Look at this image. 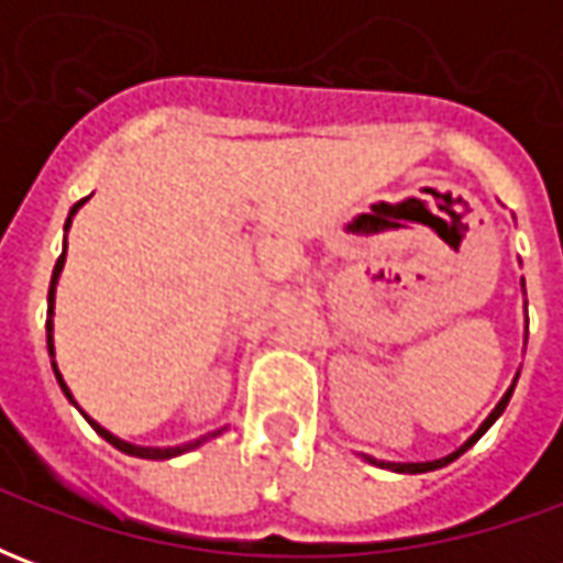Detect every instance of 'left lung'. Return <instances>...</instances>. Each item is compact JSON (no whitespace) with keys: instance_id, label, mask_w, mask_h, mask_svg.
Masks as SVG:
<instances>
[{"instance_id":"1","label":"left lung","mask_w":563,"mask_h":563,"mask_svg":"<svg viewBox=\"0 0 563 563\" xmlns=\"http://www.w3.org/2000/svg\"><path fill=\"white\" fill-rule=\"evenodd\" d=\"M521 286H525V280H521ZM516 379H519V377H516ZM512 389H516V383H512V386H509V389H507V395H504V398L497 401V407H495V410H492V413H488V419H485V422L479 424V428H476V434L467 437V443L455 449V452H449L446 459H437V461H404V464H401V461H374V459H367V461H371V464H379V467H389V471H395V473H428V471H437V467H446L449 461H455V459H459V455H464V452H467V449H471L473 443H476V440H479V437H483L485 431H488V428H492V424L497 422V416L507 410L509 398H512Z\"/></svg>"}]
</instances>
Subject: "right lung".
<instances>
[{
  "instance_id": "right-lung-1",
  "label": "right lung",
  "mask_w": 563,
  "mask_h": 563,
  "mask_svg": "<svg viewBox=\"0 0 563 563\" xmlns=\"http://www.w3.org/2000/svg\"><path fill=\"white\" fill-rule=\"evenodd\" d=\"M87 198H90V196H87ZM87 198H80L78 205L68 210L66 232H68V225H71V217L78 213V208H80V205H84V201H87ZM63 265H66V246H63V256L56 258L54 277H51V289H47V353H51V358H54V298H56V280H59V274H63ZM54 374H56V383H59V389H63V395H66L68 401L75 404V398H71V391H68L66 379H63V374H59V367H56V362H54ZM75 407H78V404H75ZM78 410H80V407H78ZM80 413H84V410H80ZM84 419H87V422H90L92 428H96V434L104 437V440H108L111 446H117V449H120V452H126V455H135V459H150V461H165V459H174V455H184V452H189V449L201 446V443H205L208 437L220 434V431H213V434L198 437V440H192V443H184V446H165V449H159V446H135V443H126V440H120V437L111 434L108 428H102V424L96 422V419H90V416H87V413H84Z\"/></svg>"
}]
</instances>
